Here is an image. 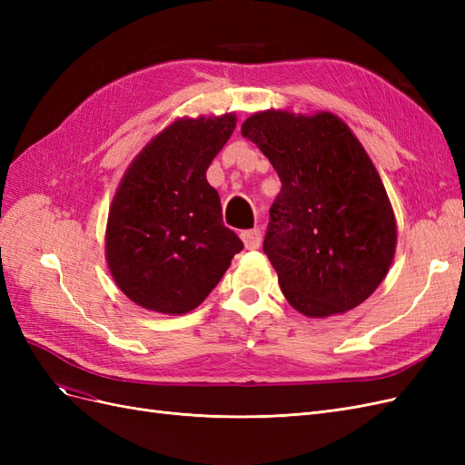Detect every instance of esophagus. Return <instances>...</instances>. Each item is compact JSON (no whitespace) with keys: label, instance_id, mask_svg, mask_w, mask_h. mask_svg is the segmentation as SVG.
<instances>
[{"label":"esophagus","instance_id":"obj_1","mask_svg":"<svg viewBox=\"0 0 465 465\" xmlns=\"http://www.w3.org/2000/svg\"><path fill=\"white\" fill-rule=\"evenodd\" d=\"M242 242L248 250H258L260 244H262V231L260 229H250V231H244L241 234Z\"/></svg>","mask_w":465,"mask_h":465}]
</instances>
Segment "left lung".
Returning a JSON list of instances; mask_svg holds the SVG:
<instances>
[{
    "mask_svg": "<svg viewBox=\"0 0 465 465\" xmlns=\"http://www.w3.org/2000/svg\"><path fill=\"white\" fill-rule=\"evenodd\" d=\"M242 135L281 180L263 252L285 299L308 318L353 311L382 283L398 244L396 215L369 153L328 110H262L244 120Z\"/></svg>",
    "mask_w": 465,
    "mask_h": 465,
    "instance_id": "1",
    "label": "left lung"
}]
</instances>
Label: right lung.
<instances>
[{
    "mask_svg": "<svg viewBox=\"0 0 465 465\" xmlns=\"http://www.w3.org/2000/svg\"><path fill=\"white\" fill-rule=\"evenodd\" d=\"M236 128L234 112L176 118L135 154L110 203L104 256L118 289L151 312L198 308L244 248L223 224L207 168Z\"/></svg>",
    "mask_w": 465,
    "mask_h": 465,
    "instance_id": "right-lung-1",
    "label": "right lung"
}]
</instances>
